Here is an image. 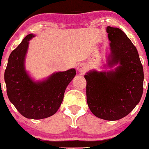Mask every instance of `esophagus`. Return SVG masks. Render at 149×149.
I'll use <instances>...</instances> for the list:
<instances>
[{"instance_id":"1","label":"esophagus","mask_w":149,"mask_h":149,"mask_svg":"<svg viewBox=\"0 0 149 149\" xmlns=\"http://www.w3.org/2000/svg\"><path fill=\"white\" fill-rule=\"evenodd\" d=\"M77 70H78V72L80 73H85V71H86V67L85 65L84 64H80L78 66V67H77Z\"/></svg>"}]
</instances>
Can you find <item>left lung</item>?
Segmentation results:
<instances>
[{
  "instance_id": "obj_1",
  "label": "left lung",
  "mask_w": 149,
  "mask_h": 149,
  "mask_svg": "<svg viewBox=\"0 0 149 149\" xmlns=\"http://www.w3.org/2000/svg\"><path fill=\"white\" fill-rule=\"evenodd\" d=\"M110 53L105 67L85 75L87 102L91 112L100 119L116 121L130 113L140 101L144 71L137 48L121 29L107 26Z\"/></svg>"
}]
</instances>
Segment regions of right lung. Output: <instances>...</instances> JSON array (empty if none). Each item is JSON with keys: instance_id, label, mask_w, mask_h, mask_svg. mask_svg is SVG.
<instances>
[{"instance_id": "add662e5", "label": "right lung", "mask_w": 149, "mask_h": 149, "mask_svg": "<svg viewBox=\"0 0 149 149\" xmlns=\"http://www.w3.org/2000/svg\"><path fill=\"white\" fill-rule=\"evenodd\" d=\"M27 35L9 57L5 71L7 94L10 102L23 116L42 119L53 115L63 101L68 85L76 76V69L52 73L46 79L35 81L25 67L29 41Z\"/></svg>"}]
</instances>
